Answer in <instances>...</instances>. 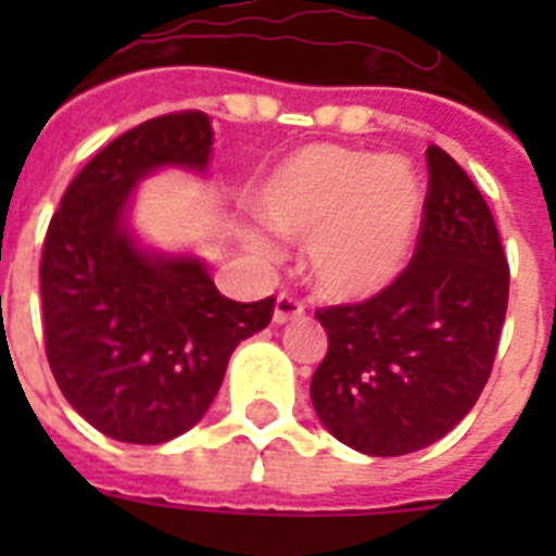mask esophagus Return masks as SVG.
<instances>
[{
  "instance_id": "1",
  "label": "esophagus",
  "mask_w": 556,
  "mask_h": 556,
  "mask_svg": "<svg viewBox=\"0 0 556 556\" xmlns=\"http://www.w3.org/2000/svg\"><path fill=\"white\" fill-rule=\"evenodd\" d=\"M303 317V306L289 294H278L275 298V308H273V323L275 326H283V323L301 320Z\"/></svg>"
}]
</instances>
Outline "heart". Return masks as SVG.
Segmentation results:
<instances>
[{
    "label": "heart",
    "instance_id": "heart-1",
    "mask_svg": "<svg viewBox=\"0 0 556 556\" xmlns=\"http://www.w3.org/2000/svg\"><path fill=\"white\" fill-rule=\"evenodd\" d=\"M258 217L303 242V269L314 292L337 303L370 301L401 281L424 219V189L401 159L337 144H308L264 175ZM244 250L269 258L264 233L244 228Z\"/></svg>",
    "mask_w": 556,
    "mask_h": 556
}]
</instances>
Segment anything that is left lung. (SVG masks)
Here are the masks:
<instances>
[{
	"label": "left lung",
	"instance_id": "1",
	"mask_svg": "<svg viewBox=\"0 0 556 556\" xmlns=\"http://www.w3.org/2000/svg\"><path fill=\"white\" fill-rule=\"evenodd\" d=\"M426 161L424 228L401 281L317 312L328 353L314 412L367 456L429 448L473 409L507 314L509 267L488 203L448 152L431 144Z\"/></svg>",
	"mask_w": 556,
	"mask_h": 556
}]
</instances>
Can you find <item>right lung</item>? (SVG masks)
Listing matches in <instances>:
<instances>
[{"label":"right lung","mask_w":556,"mask_h":556,"mask_svg":"<svg viewBox=\"0 0 556 556\" xmlns=\"http://www.w3.org/2000/svg\"><path fill=\"white\" fill-rule=\"evenodd\" d=\"M211 144L200 111L122 132L72 180L43 239L49 367L77 415L119 443H169L200 424L230 353L273 320V298L230 301L198 253L150 248L130 223L141 180L208 175Z\"/></svg>","instance_id":"obj_1"}]
</instances>
